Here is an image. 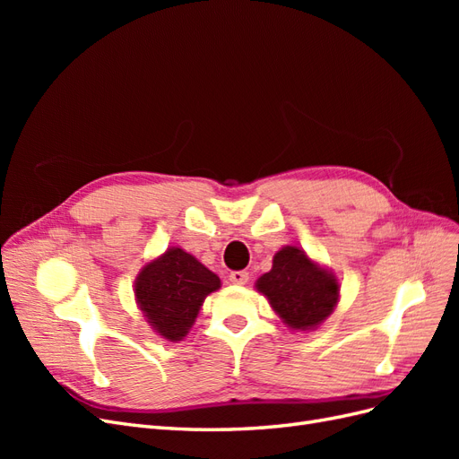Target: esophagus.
<instances>
[{"label":"esophagus","instance_id":"esophagus-1","mask_svg":"<svg viewBox=\"0 0 459 459\" xmlns=\"http://www.w3.org/2000/svg\"><path fill=\"white\" fill-rule=\"evenodd\" d=\"M230 281L233 285H245L248 281V272L245 270H235L230 273Z\"/></svg>","mask_w":459,"mask_h":459}]
</instances>
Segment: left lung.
<instances>
[{
	"mask_svg": "<svg viewBox=\"0 0 459 459\" xmlns=\"http://www.w3.org/2000/svg\"><path fill=\"white\" fill-rule=\"evenodd\" d=\"M272 308L293 329H310L333 312L339 299L335 277L322 270L297 247L273 256V266L256 281Z\"/></svg>",
	"mask_w": 459,
	"mask_h": 459,
	"instance_id": "1",
	"label": "left lung"
}]
</instances>
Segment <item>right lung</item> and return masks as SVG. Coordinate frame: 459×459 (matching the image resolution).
<instances>
[{"instance_id": "obj_1", "label": "right lung", "mask_w": 459, "mask_h": 459, "mask_svg": "<svg viewBox=\"0 0 459 459\" xmlns=\"http://www.w3.org/2000/svg\"><path fill=\"white\" fill-rule=\"evenodd\" d=\"M218 287L216 273L182 248H170L137 277L135 299L164 339L179 341L195 322L204 297Z\"/></svg>"}]
</instances>
